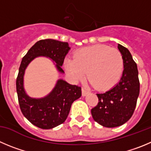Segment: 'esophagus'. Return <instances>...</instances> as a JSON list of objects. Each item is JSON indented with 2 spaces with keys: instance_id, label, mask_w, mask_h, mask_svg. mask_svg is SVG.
Wrapping results in <instances>:
<instances>
[{
  "instance_id": "obj_1",
  "label": "esophagus",
  "mask_w": 151,
  "mask_h": 151,
  "mask_svg": "<svg viewBox=\"0 0 151 151\" xmlns=\"http://www.w3.org/2000/svg\"><path fill=\"white\" fill-rule=\"evenodd\" d=\"M89 93V91H88V89H87L86 87H82V95L83 96H86V95H87V94H88Z\"/></svg>"
}]
</instances>
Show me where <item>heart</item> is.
Wrapping results in <instances>:
<instances>
[{
	"instance_id": "obj_1",
	"label": "heart",
	"mask_w": 151,
	"mask_h": 151,
	"mask_svg": "<svg viewBox=\"0 0 151 151\" xmlns=\"http://www.w3.org/2000/svg\"><path fill=\"white\" fill-rule=\"evenodd\" d=\"M67 72L75 80L85 77L97 89L104 90L113 86L123 71L124 60L118 49L105 45H95L75 52L74 59L65 63Z\"/></svg>"
}]
</instances>
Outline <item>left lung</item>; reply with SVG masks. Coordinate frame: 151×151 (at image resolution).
I'll return each mask as SVG.
<instances>
[{"instance_id": "8db88e82", "label": "left lung", "mask_w": 151, "mask_h": 151, "mask_svg": "<svg viewBox=\"0 0 151 151\" xmlns=\"http://www.w3.org/2000/svg\"><path fill=\"white\" fill-rule=\"evenodd\" d=\"M124 60V71L113 88L97 94L98 103L91 110L93 119L106 127H115L126 123L136 106L140 90L137 65L127 48L118 45Z\"/></svg>"}]
</instances>
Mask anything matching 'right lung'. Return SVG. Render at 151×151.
<instances>
[{
    "instance_id": "add662e5",
    "label": "right lung",
    "mask_w": 151,
    "mask_h": 151,
    "mask_svg": "<svg viewBox=\"0 0 151 151\" xmlns=\"http://www.w3.org/2000/svg\"><path fill=\"white\" fill-rule=\"evenodd\" d=\"M69 49L68 42L50 39H42L32 46L21 63L16 79L19 106L24 116L31 124L41 129H52L64 123L72 103L82 95L81 87L60 80L47 97L41 99L31 98L27 95L23 86L25 68L34 58L45 56L53 60L56 63L58 71L63 73L61 66Z\"/></svg>"
}]
</instances>
